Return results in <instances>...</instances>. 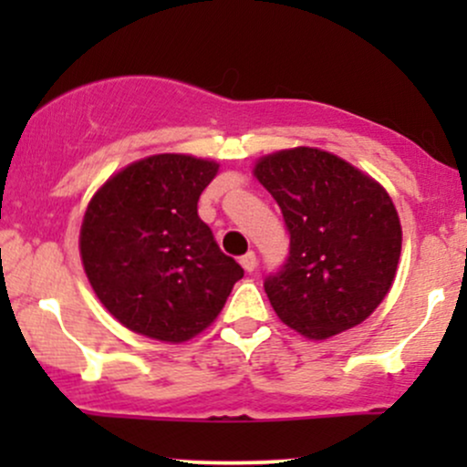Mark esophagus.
Masks as SVG:
<instances>
[{"mask_svg": "<svg viewBox=\"0 0 467 467\" xmlns=\"http://www.w3.org/2000/svg\"><path fill=\"white\" fill-rule=\"evenodd\" d=\"M239 264L244 265L245 272H254V267H256V254H254V252H252V250L245 252V254L239 259Z\"/></svg>", "mask_w": 467, "mask_h": 467, "instance_id": "1", "label": "esophagus"}]
</instances>
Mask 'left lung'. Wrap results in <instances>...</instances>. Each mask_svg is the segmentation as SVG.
<instances>
[{"instance_id": "obj_1", "label": "left lung", "mask_w": 467, "mask_h": 467, "mask_svg": "<svg viewBox=\"0 0 467 467\" xmlns=\"http://www.w3.org/2000/svg\"><path fill=\"white\" fill-rule=\"evenodd\" d=\"M254 175L289 233V254L264 287L278 318L325 340L360 325L393 285L401 226L389 192L334 153L296 147L261 158Z\"/></svg>"}]
</instances>
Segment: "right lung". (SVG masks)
I'll use <instances>...</instances> for the list:
<instances>
[{
    "label": "right lung",
    "mask_w": 467,
    "mask_h": 467,
    "mask_svg": "<svg viewBox=\"0 0 467 467\" xmlns=\"http://www.w3.org/2000/svg\"><path fill=\"white\" fill-rule=\"evenodd\" d=\"M219 164L182 153L138 160L100 186L80 226L96 296L127 329L191 340L217 318L244 276L197 215Z\"/></svg>",
    "instance_id": "right-lung-1"
}]
</instances>
